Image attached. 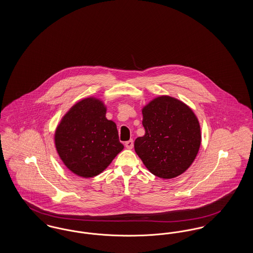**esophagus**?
Wrapping results in <instances>:
<instances>
[{
	"mask_svg": "<svg viewBox=\"0 0 253 253\" xmlns=\"http://www.w3.org/2000/svg\"><path fill=\"white\" fill-rule=\"evenodd\" d=\"M125 147H126L127 149H132V147H133V141H132V139L126 141V142H125Z\"/></svg>",
	"mask_w": 253,
	"mask_h": 253,
	"instance_id": "obj_1",
	"label": "esophagus"
}]
</instances>
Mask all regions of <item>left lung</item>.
Returning a JSON list of instances; mask_svg holds the SVG:
<instances>
[{"label":"left lung","instance_id":"obj_1","mask_svg":"<svg viewBox=\"0 0 253 253\" xmlns=\"http://www.w3.org/2000/svg\"><path fill=\"white\" fill-rule=\"evenodd\" d=\"M145 134L134 151L153 174L164 179L186 171L201 144L200 125L193 110L180 100L158 96L142 109Z\"/></svg>","mask_w":253,"mask_h":253}]
</instances>
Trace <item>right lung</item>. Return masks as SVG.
<instances>
[{
    "label": "right lung",
    "instance_id": "add662e5",
    "mask_svg": "<svg viewBox=\"0 0 253 253\" xmlns=\"http://www.w3.org/2000/svg\"><path fill=\"white\" fill-rule=\"evenodd\" d=\"M105 115L102 101L87 97L76 103L57 127V152L64 165L79 176L99 174L124 148L116 123Z\"/></svg>",
    "mask_w": 253,
    "mask_h": 253
}]
</instances>
